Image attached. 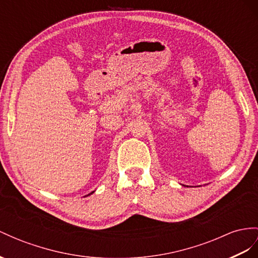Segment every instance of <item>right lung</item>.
I'll return each mask as SVG.
<instances>
[{"mask_svg":"<svg viewBox=\"0 0 258 258\" xmlns=\"http://www.w3.org/2000/svg\"><path fill=\"white\" fill-rule=\"evenodd\" d=\"M92 193H94V192H91V193H90V194H92ZM90 194H88V195H90ZM88 195H86V196H88Z\"/></svg>","mask_w":258,"mask_h":258,"instance_id":"1","label":"right lung"}]
</instances>
